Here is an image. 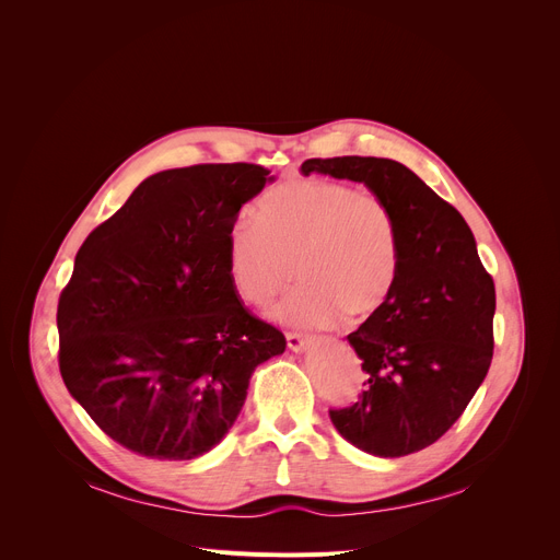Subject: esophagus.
Returning <instances> with one entry per match:
<instances>
[{
    "instance_id": "esophagus-1",
    "label": "esophagus",
    "mask_w": 560,
    "mask_h": 560,
    "mask_svg": "<svg viewBox=\"0 0 560 560\" xmlns=\"http://www.w3.org/2000/svg\"><path fill=\"white\" fill-rule=\"evenodd\" d=\"M285 342H288V347H290L292 351H304L306 345H308L306 336H302V334H298V331H288V334H285Z\"/></svg>"
}]
</instances>
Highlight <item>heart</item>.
Returning a JSON list of instances; mask_svg holds the SVG:
<instances>
[{"mask_svg":"<svg viewBox=\"0 0 560 560\" xmlns=\"http://www.w3.org/2000/svg\"><path fill=\"white\" fill-rule=\"evenodd\" d=\"M399 226L384 197L329 179H288L256 203V222L226 231V268L238 295L268 306L292 279L275 315L292 327L365 319L390 300L399 277Z\"/></svg>","mask_w":560,"mask_h":560,"instance_id":"b5f03b06","label":"heart"}]
</instances>
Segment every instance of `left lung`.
Listing matches in <instances>:
<instances>
[{"instance_id":"8db88e82","label":"left lung","mask_w":560,"mask_h":560,"mask_svg":"<svg viewBox=\"0 0 560 560\" xmlns=\"http://www.w3.org/2000/svg\"><path fill=\"white\" fill-rule=\"evenodd\" d=\"M302 172L365 184L395 213L401 243L395 290L347 336L363 361L365 390L329 416L368 454H416L452 429L488 374L494 281L463 215L406 165L336 156L308 159Z\"/></svg>"}]
</instances>
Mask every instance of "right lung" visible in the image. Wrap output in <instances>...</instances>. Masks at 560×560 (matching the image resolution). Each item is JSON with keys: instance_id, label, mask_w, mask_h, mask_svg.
Segmentation results:
<instances>
[{"instance_id": "obj_1", "label": "right lung", "mask_w": 560, "mask_h": 560, "mask_svg": "<svg viewBox=\"0 0 560 560\" xmlns=\"http://www.w3.org/2000/svg\"><path fill=\"white\" fill-rule=\"evenodd\" d=\"M270 170L203 163L144 179L91 231L58 298V368L125 450L190 460L238 418L249 376L285 336L256 317L226 268V231Z\"/></svg>"}]
</instances>
